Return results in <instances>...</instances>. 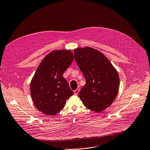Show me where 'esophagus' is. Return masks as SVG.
<instances>
[{
    "mask_svg": "<svg viewBox=\"0 0 150 150\" xmlns=\"http://www.w3.org/2000/svg\"><path fill=\"white\" fill-rule=\"evenodd\" d=\"M79 90H80V87H79V86H78V87H77L76 90H75L74 91V94H76V95H77V94H78V93H79Z\"/></svg>",
    "mask_w": 150,
    "mask_h": 150,
    "instance_id": "34e87169",
    "label": "esophagus"
}]
</instances>
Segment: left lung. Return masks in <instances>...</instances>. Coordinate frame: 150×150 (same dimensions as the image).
Returning a JSON list of instances; mask_svg holds the SVG:
<instances>
[{"mask_svg": "<svg viewBox=\"0 0 150 150\" xmlns=\"http://www.w3.org/2000/svg\"><path fill=\"white\" fill-rule=\"evenodd\" d=\"M75 59L86 84L78 96L89 110L100 112L117 96L120 78L115 68L99 51L86 47L74 50Z\"/></svg>", "mask_w": 150, "mask_h": 150, "instance_id": "1", "label": "left lung"}]
</instances>
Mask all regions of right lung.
<instances>
[{
	"label": "right lung",
	"instance_id": "add662e5",
	"mask_svg": "<svg viewBox=\"0 0 150 150\" xmlns=\"http://www.w3.org/2000/svg\"><path fill=\"white\" fill-rule=\"evenodd\" d=\"M74 58L71 50H54L38 67L30 83V93L36 108L44 114L56 115L74 94L63 76Z\"/></svg>",
	"mask_w": 150,
	"mask_h": 150
}]
</instances>
